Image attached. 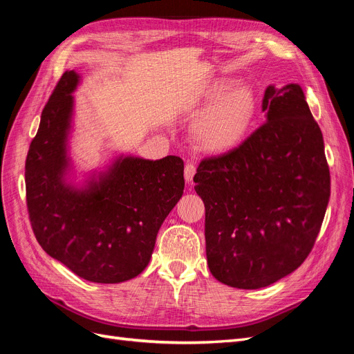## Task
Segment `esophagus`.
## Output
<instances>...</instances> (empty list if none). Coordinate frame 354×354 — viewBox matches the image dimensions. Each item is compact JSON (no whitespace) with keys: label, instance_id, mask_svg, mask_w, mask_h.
Listing matches in <instances>:
<instances>
[{"label":"esophagus","instance_id":"obj_1","mask_svg":"<svg viewBox=\"0 0 354 354\" xmlns=\"http://www.w3.org/2000/svg\"><path fill=\"white\" fill-rule=\"evenodd\" d=\"M195 173H196V165L192 164V162H187L186 167H185V178H186L187 183H192Z\"/></svg>","mask_w":354,"mask_h":354}]
</instances>
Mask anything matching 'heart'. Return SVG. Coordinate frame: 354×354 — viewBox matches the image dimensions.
<instances>
[{
	"label": "heart",
	"mask_w": 354,
	"mask_h": 354,
	"mask_svg": "<svg viewBox=\"0 0 354 354\" xmlns=\"http://www.w3.org/2000/svg\"><path fill=\"white\" fill-rule=\"evenodd\" d=\"M233 85L232 81H217L209 85L203 95L208 103L218 100L199 118L194 128L196 142L205 151L224 152L234 147L252 121L255 113L252 91L248 87L233 88Z\"/></svg>",
	"instance_id": "obj_1"
}]
</instances>
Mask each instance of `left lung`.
Masks as SVG:
<instances>
[{
  "label": "left lung",
  "instance_id": "1",
  "mask_svg": "<svg viewBox=\"0 0 354 354\" xmlns=\"http://www.w3.org/2000/svg\"><path fill=\"white\" fill-rule=\"evenodd\" d=\"M266 122L232 151L201 160L208 267L224 285L259 289L301 266L326 212L322 131L301 87H267Z\"/></svg>",
  "mask_w": 354,
  "mask_h": 354
}]
</instances>
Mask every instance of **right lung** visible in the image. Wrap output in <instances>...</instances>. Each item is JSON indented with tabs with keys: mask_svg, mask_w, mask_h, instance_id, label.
<instances>
[{
	"mask_svg": "<svg viewBox=\"0 0 354 354\" xmlns=\"http://www.w3.org/2000/svg\"><path fill=\"white\" fill-rule=\"evenodd\" d=\"M78 75L66 71L41 113L26 164V207L38 243L48 255L90 282L120 283L140 274L156 234L183 195L185 164L127 156L75 190L63 181L66 137Z\"/></svg>",
	"mask_w": 354,
	"mask_h": 354,
	"instance_id": "1",
	"label": "right lung"
}]
</instances>
